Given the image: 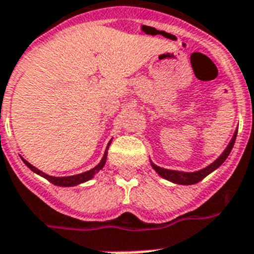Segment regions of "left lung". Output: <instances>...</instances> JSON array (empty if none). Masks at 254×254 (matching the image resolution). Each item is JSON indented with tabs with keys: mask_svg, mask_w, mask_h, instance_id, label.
I'll use <instances>...</instances> for the list:
<instances>
[{
	"mask_svg": "<svg viewBox=\"0 0 254 254\" xmlns=\"http://www.w3.org/2000/svg\"><path fill=\"white\" fill-rule=\"evenodd\" d=\"M236 135L238 133H235L234 138H232V141L230 142V145L228 147L224 150V152L222 155L213 163V164H210L209 167H206L203 170L198 171V172H193V174H185V172H179V171H170V170H164V168H160V167L155 166V164H152V168L158 172L162 177L167 179V180L172 181V183H176V184H181V185H191V184H197L198 181H201L202 179H205L206 176L209 174H211L214 170H216L218 167L224 162V160L227 159V156L230 155L231 150L234 147L235 145V139H236Z\"/></svg>",
	"mask_w": 254,
	"mask_h": 254,
	"instance_id": "obj_1",
	"label": "left lung"
}]
</instances>
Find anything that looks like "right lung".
Segmentation results:
<instances>
[{"label": "right lung", "mask_w": 254, "mask_h": 254, "mask_svg": "<svg viewBox=\"0 0 254 254\" xmlns=\"http://www.w3.org/2000/svg\"><path fill=\"white\" fill-rule=\"evenodd\" d=\"M109 145H111V142H109L108 146H107V150H108ZM107 150H106V154H104V156H103L102 162L99 163L98 166L95 167V168H92V170L87 171V172H83V174L75 175V176H67V177L48 176V175H45L44 172H41V171H39L38 168H35L34 166H31L30 163L26 162V160H23V162L26 163V166L28 167V168H30L31 171H34L35 174H38V175H40V176L45 177L47 180L51 181L52 184L57 185V187H74V185H78V184H80V183H84V181H87V180H90V179H92V177H94L95 175L98 174L99 171L102 170L103 167H104V164H106Z\"/></svg>", "instance_id": "right-lung-1"}]
</instances>
